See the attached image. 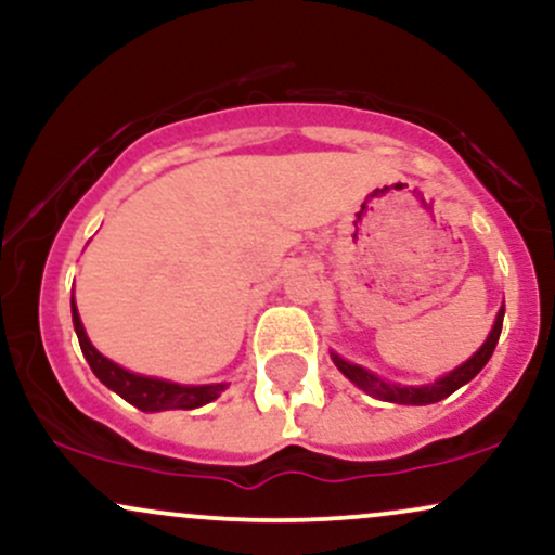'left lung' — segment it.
Listing matches in <instances>:
<instances>
[{
	"instance_id": "left-lung-1",
	"label": "left lung",
	"mask_w": 555,
	"mask_h": 555,
	"mask_svg": "<svg viewBox=\"0 0 555 555\" xmlns=\"http://www.w3.org/2000/svg\"><path fill=\"white\" fill-rule=\"evenodd\" d=\"M501 326H503V308L499 310V315H495L493 328H490L488 339L482 341V347L477 349L473 358H469L467 362H462V365L454 367L451 373H446V375H441V378H436L433 384H423V386L393 384V380H386V378H380V375L371 373L367 367L354 365V362H347L344 358H339L336 352H331V360H334V365L339 367V371L347 375V378L352 380L354 386L362 388L365 393H371V397H375V399L391 401V404H412V406L436 404V401L451 397L456 388L469 384V380H473L475 375L480 373L482 367H486L490 354H493L495 344H499Z\"/></svg>"
}]
</instances>
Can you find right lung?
Wrapping results in <instances>:
<instances>
[{
	"label": "right lung",
	"mask_w": 555,
	"mask_h": 555,
	"mask_svg": "<svg viewBox=\"0 0 555 555\" xmlns=\"http://www.w3.org/2000/svg\"><path fill=\"white\" fill-rule=\"evenodd\" d=\"M73 308V326L78 334L82 358L88 360L95 378L101 380L106 388H112L114 393H119L125 401H130L132 406L143 412H164V410H195V406L208 404V401L219 399L221 391L229 386L227 380L221 384H203V386H188V384H175V380L156 378V375H140L127 371V367L117 365L109 358L99 352L88 339L86 328H82L78 305L69 302Z\"/></svg>",
	"instance_id": "obj_1"
}]
</instances>
